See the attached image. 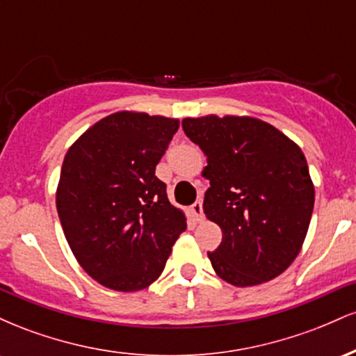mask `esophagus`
<instances>
[{
    "instance_id": "esophagus-1",
    "label": "esophagus",
    "mask_w": 356,
    "mask_h": 356,
    "mask_svg": "<svg viewBox=\"0 0 356 356\" xmlns=\"http://www.w3.org/2000/svg\"><path fill=\"white\" fill-rule=\"evenodd\" d=\"M192 214H194V218L197 222H202L204 220V211H202V201H195L192 204Z\"/></svg>"
}]
</instances>
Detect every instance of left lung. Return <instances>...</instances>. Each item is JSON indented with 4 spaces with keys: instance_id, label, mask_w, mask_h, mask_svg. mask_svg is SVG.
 <instances>
[{
    "instance_id": "obj_1",
    "label": "left lung",
    "mask_w": 356,
    "mask_h": 356,
    "mask_svg": "<svg viewBox=\"0 0 356 356\" xmlns=\"http://www.w3.org/2000/svg\"><path fill=\"white\" fill-rule=\"evenodd\" d=\"M182 129L207 157L204 214L222 231L207 252L220 280L238 288L275 280L303 246L314 206L305 154L254 117L184 118Z\"/></svg>"
}]
</instances>
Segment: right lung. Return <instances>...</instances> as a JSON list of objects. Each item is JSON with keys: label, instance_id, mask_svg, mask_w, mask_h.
<instances>
[{"label": "right lung", "instance_id": "right-lung-1", "mask_svg": "<svg viewBox=\"0 0 356 356\" xmlns=\"http://www.w3.org/2000/svg\"><path fill=\"white\" fill-rule=\"evenodd\" d=\"M177 118L115 112L93 124L63 159L56 211L73 256L115 291H140L164 271L186 214L167 199L155 165Z\"/></svg>", "mask_w": 356, "mask_h": 356}]
</instances>
